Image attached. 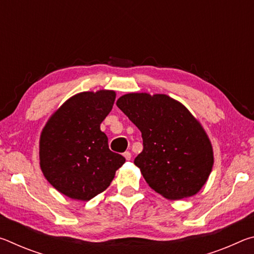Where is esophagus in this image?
<instances>
[{"mask_svg":"<svg viewBox=\"0 0 254 254\" xmlns=\"http://www.w3.org/2000/svg\"><path fill=\"white\" fill-rule=\"evenodd\" d=\"M123 156H124V158L127 159V160H131L132 154H131V152H130V151H126V152L123 153Z\"/></svg>","mask_w":254,"mask_h":254,"instance_id":"obj_1","label":"esophagus"}]
</instances>
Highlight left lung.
I'll use <instances>...</instances> for the list:
<instances>
[{"label":"left lung","mask_w":254,"mask_h":254,"mask_svg":"<svg viewBox=\"0 0 254 254\" xmlns=\"http://www.w3.org/2000/svg\"><path fill=\"white\" fill-rule=\"evenodd\" d=\"M117 105L142 134L143 150L134 165L149 186L168 199L197 194L214 158L209 139L190 112L163 94H127Z\"/></svg>","instance_id":"left-lung-1"}]
</instances>
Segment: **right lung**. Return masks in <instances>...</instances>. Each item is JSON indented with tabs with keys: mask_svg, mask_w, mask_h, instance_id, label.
I'll return each mask as SVG.
<instances>
[{
	"mask_svg": "<svg viewBox=\"0 0 254 254\" xmlns=\"http://www.w3.org/2000/svg\"><path fill=\"white\" fill-rule=\"evenodd\" d=\"M115 92H84L70 97L49 119L40 137V167L47 180L72 199L89 200L104 191L126 162L111 151L101 123Z\"/></svg>",
	"mask_w": 254,
	"mask_h": 254,
	"instance_id": "obj_1",
	"label": "right lung"
}]
</instances>
